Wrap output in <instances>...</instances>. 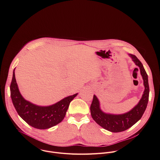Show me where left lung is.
Masks as SVG:
<instances>
[{
  "label": "left lung",
  "mask_w": 160,
  "mask_h": 160,
  "mask_svg": "<svg viewBox=\"0 0 160 160\" xmlns=\"http://www.w3.org/2000/svg\"><path fill=\"white\" fill-rule=\"evenodd\" d=\"M128 56L135 64L139 68L143 79L144 90L139 102L129 111L118 115L104 112L101 108L99 100L96 95H94L90 106V114L93 120L101 127L111 132H123L133 126L141 118L148 103L149 87L148 75L142 64L138 58L130 54H128ZM135 69L138 70V68Z\"/></svg>",
  "instance_id": "left-lung-1"
}]
</instances>
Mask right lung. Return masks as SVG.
Wrapping results in <instances>:
<instances>
[{"instance_id":"obj_1","label":"right lung","mask_w":160,"mask_h":160,"mask_svg":"<svg viewBox=\"0 0 160 160\" xmlns=\"http://www.w3.org/2000/svg\"><path fill=\"white\" fill-rule=\"evenodd\" d=\"M13 70L10 86L12 104L19 117L30 126L38 129H48L62 121L70 102L78 93L64 98L58 102L46 106L35 104L26 100L21 94Z\"/></svg>"}]
</instances>
